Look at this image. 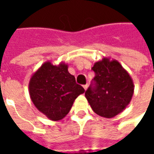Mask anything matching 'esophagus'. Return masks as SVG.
<instances>
[{"label": "esophagus", "mask_w": 154, "mask_h": 154, "mask_svg": "<svg viewBox=\"0 0 154 154\" xmlns=\"http://www.w3.org/2000/svg\"><path fill=\"white\" fill-rule=\"evenodd\" d=\"M87 87H88V84H86V85H83V88L85 89V91L87 90Z\"/></svg>", "instance_id": "obj_1"}]
</instances>
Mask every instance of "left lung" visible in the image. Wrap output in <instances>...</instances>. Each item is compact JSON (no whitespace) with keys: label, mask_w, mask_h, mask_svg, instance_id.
I'll return each instance as SVG.
<instances>
[{"label":"left lung","mask_w":154,"mask_h":154,"mask_svg":"<svg viewBox=\"0 0 154 154\" xmlns=\"http://www.w3.org/2000/svg\"><path fill=\"white\" fill-rule=\"evenodd\" d=\"M92 82L85 92L91 109L98 116L112 118L122 112L132 99L134 82L118 61L104 57L91 67Z\"/></svg>","instance_id":"obj_1"}]
</instances>
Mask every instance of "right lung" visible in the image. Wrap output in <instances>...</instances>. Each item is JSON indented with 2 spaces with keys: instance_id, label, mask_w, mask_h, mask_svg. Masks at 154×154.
I'll return each mask as SVG.
<instances>
[{
  "instance_id": "add662e5",
  "label": "right lung",
  "mask_w": 154,
  "mask_h": 154,
  "mask_svg": "<svg viewBox=\"0 0 154 154\" xmlns=\"http://www.w3.org/2000/svg\"><path fill=\"white\" fill-rule=\"evenodd\" d=\"M67 68L63 63L56 66L46 62L33 74L29 83V96L35 107L54 121L67 116L75 99L85 92Z\"/></svg>"
}]
</instances>
